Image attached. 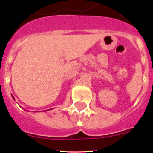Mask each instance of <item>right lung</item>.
<instances>
[{
    "label": "right lung",
    "instance_id": "obj_1",
    "mask_svg": "<svg viewBox=\"0 0 153 153\" xmlns=\"http://www.w3.org/2000/svg\"><path fill=\"white\" fill-rule=\"evenodd\" d=\"M12 97H13V100H14V97H13V96H12Z\"/></svg>",
    "mask_w": 153,
    "mask_h": 153
}]
</instances>
